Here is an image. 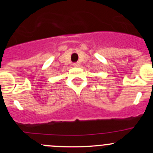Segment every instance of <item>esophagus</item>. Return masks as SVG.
Here are the masks:
<instances>
[{
  "mask_svg": "<svg viewBox=\"0 0 153 153\" xmlns=\"http://www.w3.org/2000/svg\"><path fill=\"white\" fill-rule=\"evenodd\" d=\"M72 65H73V67H80V64H79V63H74V64H72Z\"/></svg>",
  "mask_w": 153,
  "mask_h": 153,
  "instance_id": "esophagus-1",
  "label": "esophagus"
}]
</instances>
